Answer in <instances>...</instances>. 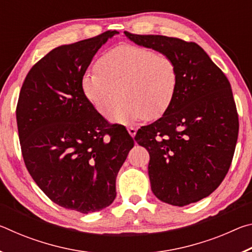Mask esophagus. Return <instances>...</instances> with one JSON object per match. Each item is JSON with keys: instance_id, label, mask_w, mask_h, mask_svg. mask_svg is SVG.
<instances>
[{"instance_id": "esophagus-1", "label": "esophagus", "mask_w": 252, "mask_h": 252, "mask_svg": "<svg viewBox=\"0 0 252 252\" xmlns=\"http://www.w3.org/2000/svg\"><path fill=\"white\" fill-rule=\"evenodd\" d=\"M127 132H129L130 135L132 136V138H133V136H135V134H136V129L133 126H129V127H127Z\"/></svg>"}]
</instances>
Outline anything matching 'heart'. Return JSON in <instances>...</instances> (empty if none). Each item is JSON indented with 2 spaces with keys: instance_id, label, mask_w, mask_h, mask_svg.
Masks as SVG:
<instances>
[{
  "instance_id": "1",
  "label": "heart",
  "mask_w": 252,
  "mask_h": 252,
  "mask_svg": "<svg viewBox=\"0 0 252 252\" xmlns=\"http://www.w3.org/2000/svg\"><path fill=\"white\" fill-rule=\"evenodd\" d=\"M97 72L81 81L84 96L101 116L108 117L123 96L111 120L130 123L160 118L172 103L178 69L171 57L131 44L117 46L102 55Z\"/></svg>"
}]
</instances>
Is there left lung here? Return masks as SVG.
<instances>
[{
    "instance_id": "8db88e82",
    "label": "left lung",
    "mask_w": 252,
    "mask_h": 252,
    "mask_svg": "<svg viewBox=\"0 0 252 252\" xmlns=\"http://www.w3.org/2000/svg\"><path fill=\"white\" fill-rule=\"evenodd\" d=\"M125 34L135 44L171 57L178 69L172 103L134 138L150 155L152 192L172 206L197 202L220 186L231 165L239 131L231 85L194 42Z\"/></svg>"
}]
</instances>
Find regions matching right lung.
I'll return each mask as SVG.
<instances>
[{
  "mask_svg": "<svg viewBox=\"0 0 252 252\" xmlns=\"http://www.w3.org/2000/svg\"><path fill=\"white\" fill-rule=\"evenodd\" d=\"M117 31L53 49L25 78L16 106L29 173L54 203L81 213L116 199V179L134 146L123 126L110 125L84 96L81 81Z\"/></svg>",
  "mask_w": 252,
  "mask_h": 252,
  "instance_id": "right-lung-1",
  "label": "right lung"
}]
</instances>
